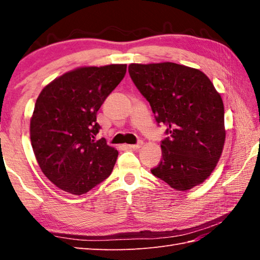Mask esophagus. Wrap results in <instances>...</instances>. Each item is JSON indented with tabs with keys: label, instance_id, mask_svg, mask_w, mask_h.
I'll return each mask as SVG.
<instances>
[{
	"label": "esophagus",
	"instance_id": "34e87169",
	"mask_svg": "<svg viewBox=\"0 0 260 260\" xmlns=\"http://www.w3.org/2000/svg\"><path fill=\"white\" fill-rule=\"evenodd\" d=\"M142 145H143V142H139V143H137V144H129V145H127V147H128V148H133V150H137V148L142 147Z\"/></svg>",
	"mask_w": 260,
	"mask_h": 260
}]
</instances>
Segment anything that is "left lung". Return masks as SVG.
Segmentation results:
<instances>
[{
  "label": "left lung",
  "mask_w": 260,
  "mask_h": 260,
  "mask_svg": "<svg viewBox=\"0 0 260 260\" xmlns=\"http://www.w3.org/2000/svg\"><path fill=\"white\" fill-rule=\"evenodd\" d=\"M132 80L170 136L153 175L175 189L203 183L221 156L225 141L222 98L206 74L174 62L131 63Z\"/></svg>",
  "instance_id": "left-lung-1"
}]
</instances>
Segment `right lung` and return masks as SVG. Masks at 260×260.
<instances>
[{
    "label": "right lung",
    "mask_w": 260,
    "mask_h": 260,
    "mask_svg": "<svg viewBox=\"0 0 260 260\" xmlns=\"http://www.w3.org/2000/svg\"><path fill=\"white\" fill-rule=\"evenodd\" d=\"M127 64L79 67L48 84L39 95L30 120L37 162L52 183L80 196L112 173L117 150L104 139L96 115L126 74Z\"/></svg>",
    "instance_id": "obj_1"
}]
</instances>
